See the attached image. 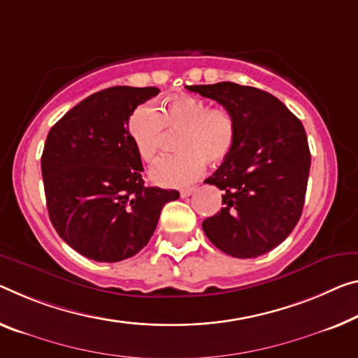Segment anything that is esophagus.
<instances>
[{"instance_id": "obj_1", "label": "esophagus", "mask_w": 358, "mask_h": 358, "mask_svg": "<svg viewBox=\"0 0 358 358\" xmlns=\"http://www.w3.org/2000/svg\"><path fill=\"white\" fill-rule=\"evenodd\" d=\"M194 192H195V187H190V189H184V190H180V196L187 198V196H190L192 194H194Z\"/></svg>"}]
</instances>
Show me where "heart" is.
I'll list each match as a JSON object with an SVG mask.
<instances>
[{
  "instance_id": "1",
  "label": "heart",
  "mask_w": 358,
  "mask_h": 358,
  "mask_svg": "<svg viewBox=\"0 0 358 358\" xmlns=\"http://www.w3.org/2000/svg\"><path fill=\"white\" fill-rule=\"evenodd\" d=\"M163 128L180 134L176 142L178 155L163 158L150 171L152 182L162 187L194 182L205 163H222L236 142V123L229 110L210 107L203 97L178 94L162 103L160 113L150 106H141L129 117L128 134L142 162L157 160Z\"/></svg>"
}]
</instances>
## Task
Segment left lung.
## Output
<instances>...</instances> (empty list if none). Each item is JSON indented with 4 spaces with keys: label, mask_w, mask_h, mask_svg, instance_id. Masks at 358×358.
<instances>
[{
    "label": "left lung",
    "mask_w": 358,
    "mask_h": 358,
    "mask_svg": "<svg viewBox=\"0 0 358 358\" xmlns=\"http://www.w3.org/2000/svg\"><path fill=\"white\" fill-rule=\"evenodd\" d=\"M234 115L236 142L205 182L224 192V208L203 221L211 243L250 259L272 251L298 224L307 190L310 152L306 129L266 91L232 81L187 86Z\"/></svg>",
    "instance_id": "left-lung-1"
}]
</instances>
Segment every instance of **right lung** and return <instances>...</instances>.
Instances as JSON below:
<instances>
[{"instance_id": "1", "label": "right lung", "mask_w": 358, "mask_h": 358, "mask_svg": "<svg viewBox=\"0 0 358 358\" xmlns=\"http://www.w3.org/2000/svg\"><path fill=\"white\" fill-rule=\"evenodd\" d=\"M158 87L113 86L94 92L52 126L41 157L49 219L87 259L118 262L137 255L178 190L145 187L128 134L137 106Z\"/></svg>"}]
</instances>
